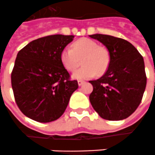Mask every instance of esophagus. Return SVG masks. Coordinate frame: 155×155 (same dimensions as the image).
Masks as SVG:
<instances>
[{
	"label": "esophagus",
	"instance_id": "34e87169",
	"mask_svg": "<svg viewBox=\"0 0 155 155\" xmlns=\"http://www.w3.org/2000/svg\"><path fill=\"white\" fill-rule=\"evenodd\" d=\"M84 83H85V82H84V81H78V84H79L80 86H81V85H82V84H84Z\"/></svg>",
	"mask_w": 155,
	"mask_h": 155
}]
</instances>
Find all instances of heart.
<instances>
[{
    "label": "heart",
    "mask_w": 155,
    "mask_h": 155,
    "mask_svg": "<svg viewBox=\"0 0 155 155\" xmlns=\"http://www.w3.org/2000/svg\"><path fill=\"white\" fill-rule=\"evenodd\" d=\"M84 66L73 74L77 80H88L106 72L110 64V52L105 47L98 46L97 42L89 38H81L74 42L72 48L66 47L61 52V61L69 71H74L81 65Z\"/></svg>",
    "instance_id": "b5f03b06"
}]
</instances>
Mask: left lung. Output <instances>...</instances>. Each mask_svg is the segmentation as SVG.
<instances>
[{
  "label": "left lung",
  "instance_id": "1",
  "mask_svg": "<svg viewBox=\"0 0 155 155\" xmlns=\"http://www.w3.org/2000/svg\"><path fill=\"white\" fill-rule=\"evenodd\" d=\"M89 37L102 42L111 57L106 73L89 81L94 88L89 95L91 105L102 118L126 119L138 107L146 87L143 57L127 40L105 34Z\"/></svg>",
  "mask_w": 155,
  "mask_h": 155
}]
</instances>
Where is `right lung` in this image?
<instances>
[{"mask_svg": "<svg viewBox=\"0 0 155 155\" xmlns=\"http://www.w3.org/2000/svg\"><path fill=\"white\" fill-rule=\"evenodd\" d=\"M73 35L55 34L30 42L17 54L11 73L15 100L26 117L51 122L62 115L77 81H71L61 52Z\"/></svg>", "mask_w": 155, "mask_h": 155, "instance_id": "right-lung-1", "label": "right lung"}]
</instances>
